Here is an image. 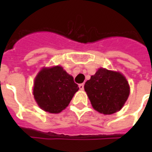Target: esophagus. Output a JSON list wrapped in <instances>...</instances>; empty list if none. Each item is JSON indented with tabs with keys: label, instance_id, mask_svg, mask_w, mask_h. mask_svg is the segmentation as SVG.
I'll use <instances>...</instances> for the list:
<instances>
[{
	"label": "esophagus",
	"instance_id": "34e87169",
	"mask_svg": "<svg viewBox=\"0 0 152 152\" xmlns=\"http://www.w3.org/2000/svg\"><path fill=\"white\" fill-rule=\"evenodd\" d=\"M79 88L80 90H83V88H84V85H83V83H80V85H79Z\"/></svg>",
	"mask_w": 152,
	"mask_h": 152
}]
</instances>
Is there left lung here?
<instances>
[{"label": "left lung", "mask_w": 152, "mask_h": 152, "mask_svg": "<svg viewBox=\"0 0 152 152\" xmlns=\"http://www.w3.org/2000/svg\"><path fill=\"white\" fill-rule=\"evenodd\" d=\"M84 90L95 110L112 114L122 108L129 95L127 80L119 72L100 68L85 83Z\"/></svg>", "instance_id": "1"}]
</instances>
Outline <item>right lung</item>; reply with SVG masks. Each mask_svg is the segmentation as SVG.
I'll use <instances>...</instances> for the list:
<instances>
[{"label": "right lung", "instance_id": "1", "mask_svg": "<svg viewBox=\"0 0 152 152\" xmlns=\"http://www.w3.org/2000/svg\"><path fill=\"white\" fill-rule=\"evenodd\" d=\"M78 90L73 77L57 65L40 70L34 79L33 95L42 110L58 113L69 106Z\"/></svg>", "mask_w": 152, "mask_h": 152}]
</instances>
